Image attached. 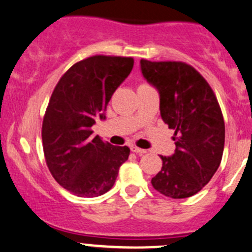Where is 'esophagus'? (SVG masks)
Masks as SVG:
<instances>
[{
  "label": "esophagus",
  "instance_id": "esophagus-1",
  "mask_svg": "<svg viewBox=\"0 0 252 252\" xmlns=\"http://www.w3.org/2000/svg\"><path fill=\"white\" fill-rule=\"evenodd\" d=\"M131 151L135 153H137V155H145V153H147V150H143V148H138L136 147V146H131Z\"/></svg>",
  "mask_w": 252,
  "mask_h": 252
}]
</instances>
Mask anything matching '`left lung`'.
<instances>
[{
  "label": "left lung",
  "mask_w": 252,
  "mask_h": 252,
  "mask_svg": "<svg viewBox=\"0 0 252 252\" xmlns=\"http://www.w3.org/2000/svg\"><path fill=\"white\" fill-rule=\"evenodd\" d=\"M143 78L159 93L160 116L174 130L176 151L162 158L153 188L173 199L194 195L209 183L221 162L225 125L208 81L183 62L141 59Z\"/></svg>",
  "instance_id": "obj_1"
}]
</instances>
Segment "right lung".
<instances>
[{"label":"right lung","instance_id":"obj_1","mask_svg":"<svg viewBox=\"0 0 252 252\" xmlns=\"http://www.w3.org/2000/svg\"><path fill=\"white\" fill-rule=\"evenodd\" d=\"M133 68L131 57L94 56L66 70L53 90L42 126L43 151L50 173L74 195L94 198L109 191L127 160V146H112L92 126Z\"/></svg>","mask_w":252,"mask_h":252}]
</instances>
